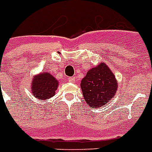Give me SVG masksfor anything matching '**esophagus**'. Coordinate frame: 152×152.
<instances>
[{"label":"esophagus","mask_w":152,"mask_h":152,"mask_svg":"<svg viewBox=\"0 0 152 152\" xmlns=\"http://www.w3.org/2000/svg\"><path fill=\"white\" fill-rule=\"evenodd\" d=\"M68 81L69 82H72V83H73V82H75V78L74 77H68Z\"/></svg>","instance_id":"1"}]
</instances>
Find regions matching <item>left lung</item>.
Returning <instances> with one entry per match:
<instances>
[{"instance_id":"left-lung-1","label":"left lung","mask_w":152,"mask_h":152,"mask_svg":"<svg viewBox=\"0 0 152 152\" xmlns=\"http://www.w3.org/2000/svg\"><path fill=\"white\" fill-rule=\"evenodd\" d=\"M80 88L87 104L94 109L103 106L113 98L118 84L110 69L102 63L88 72L82 79Z\"/></svg>"}]
</instances>
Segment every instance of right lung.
<instances>
[{
	"label": "right lung",
	"instance_id": "1",
	"mask_svg": "<svg viewBox=\"0 0 152 152\" xmlns=\"http://www.w3.org/2000/svg\"><path fill=\"white\" fill-rule=\"evenodd\" d=\"M59 83L49 72H42L36 76L31 84L32 93L35 97L41 100L50 98L55 95Z\"/></svg>",
	"mask_w": 152,
	"mask_h": 152
}]
</instances>
